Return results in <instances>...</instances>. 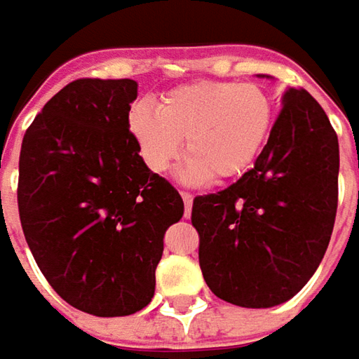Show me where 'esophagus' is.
<instances>
[{"mask_svg":"<svg viewBox=\"0 0 359 359\" xmlns=\"http://www.w3.org/2000/svg\"><path fill=\"white\" fill-rule=\"evenodd\" d=\"M180 197L184 201V215L189 217L191 215V209H193V195L191 193H180Z\"/></svg>","mask_w":359,"mask_h":359,"instance_id":"esophagus-1","label":"esophagus"}]
</instances>
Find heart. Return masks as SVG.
<instances>
[{"label": "heart", "instance_id": "b5f03b06", "mask_svg": "<svg viewBox=\"0 0 359 359\" xmlns=\"http://www.w3.org/2000/svg\"><path fill=\"white\" fill-rule=\"evenodd\" d=\"M140 156L164 172L182 154V179L203 184L245 175L274 126V103L256 83L195 81L166 91L158 109L140 101L128 116Z\"/></svg>", "mask_w": 359, "mask_h": 359}]
</instances>
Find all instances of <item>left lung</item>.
Masks as SVG:
<instances>
[{
    "mask_svg": "<svg viewBox=\"0 0 359 359\" xmlns=\"http://www.w3.org/2000/svg\"><path fill=\"white\" fill-rule=\"evenodd\" d=\"M337 175L339 144L323 107L305 89H288L254 168L193 201L201 272L213 294L248 309L292 299L325 256Z\"/></svg>",
    "mask_w": 359,
    "mask_h": 359,
    "instance_id": "1",
    "label": "left lung"
}]
</instances>
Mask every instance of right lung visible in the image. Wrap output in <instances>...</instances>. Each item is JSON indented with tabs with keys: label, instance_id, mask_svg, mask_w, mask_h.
<instances>
[{
	"label": "right lung",
	"instance_id": "right-lung-1",
	"mask_svg": "<svg viewBox=\"0 0 359 359\" xmlns=\"http://www.w3.org/2000/svg\"><path fill=\"white\" fill-rule=\"evenodd\" d=\"M132 79H79L26 130L18 209L54 290L95 317H123L154 297L164 233L184 213L179 191L140 156L128 116Z\"/></svg>",
	"mask_w": 359,
	"mask_h": 359
}]
</instances>
